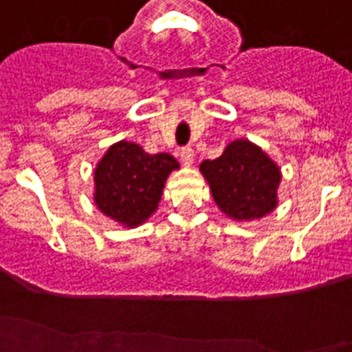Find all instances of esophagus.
<instances>
[{
  "mask_svg": "<svg viewBox=\"0 0 352 352\" xmlns=\"http://www.w3.org/2000/svg\"><path fill=\"white\" fill-rule=\"evenodd\" d=\"M179 157H181V161L184 166H191V164H193V157H195V153H193V150H191L190 146H186V148H181Z\"/></svg>",
  "mask_w": 352,
  "mask_h": 352,
  "instance_id": "esophagus-1",
  "label": "esophagus"
}]
</instances>
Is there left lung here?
Here are the masks:
<instances>
[{
  "label": "left lung",
  "mask_w": 352,
  "mask_h": 352,
  "mask_svg": "<svg viewBox=\"0 0 352 352\" xmlns=\"http://www.w3.org/2000/svg\"><path fill=\"white\" fill-rule=\"evenodd\" d=\"M201 171L213 201L235 221L262 219L278 204L280 168L248 139L230 142L219 159L202 162Z\"/></svg>",
  "instance_id": "1"
}]
</instances>
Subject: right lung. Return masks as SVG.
Wrapping results in <instances>:
<instances>
[{
  "label": "right lung",
  "instance_id": "add662e5",
  "mask_svg": "<svg viewBox=\"0 0 352 352\" xmlns=\"http://www.w3.org/2000/svg\"><path fill=\"white\" fill-rule=\"evenodd\" d=\"M179 162L170 153L150 155L139 144H111L94 171V201L107 217L124 228L146 222L161 202L162 188Z\"/></svg>",
  "mask_w": 352,
  "mask_h": 352
}]
</instances>
